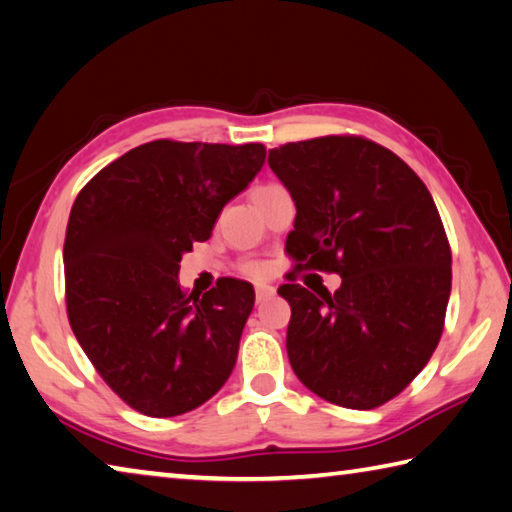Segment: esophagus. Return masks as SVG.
I'll return each instance as SVG.
<instances>
[{
    "mask_svg": "<svg viewBox=\"0 0 512 512\" xmlns=\"http://www.w3.org/2000/svg\"><path fill=\"white\" fill-rule=\"evenodd\" d=\"M273 295H275V286L259 284V286L255 288V300H257V304H259V302H264V300H268V297H273Z\"/></svg>",
    "mask_w": 512,
    "mask_h": 512,
    "instance_id": "esophagus-1",
    "label": "esophagus"
}]
</instances>
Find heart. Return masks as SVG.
I'll return each instance as SVG.
<instances>
[{"instance_id":"obj_1","label":"heart","mask_w":512,"mask_h":512,"mask_svg":"<svg viewBox=\"0 0 512 512\" xmlns=\"http://www.w3.org/2000/svg\"><path fill=\"white\" fill-rule=\"evenodd\" d=\"M266 188H271V185H262V188H257L255 192L266 190ZM241 271H244L248 277H255V280H262V277L268 275V264H264V262H246L244 266H241Z\"/></svg>"}]
</instances>
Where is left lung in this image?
Instances as JSON below:
<instances>
[{
    "instance_id": "obj_1",
    "label": "left lung",
    "mask_w": 512,
    "mask_h": 512,
    "mask_svg": "<svg viewBox=\"0 0 512 512\" xmlns=\"http://www.w3.org/2000/svg\"><path fill=\"white\" fill-rule=\"evenodd\" d=\"M268 165L295 201V271L338 273L336 293L295 277L286 351L313 394L349 410L392 401L439 345L452 253L425 183L369 138L338 134L275 147Z\"/></svg>"
}]
</instances>
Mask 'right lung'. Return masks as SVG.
<instances>
[{
  "label": "right lung",
  "instance_id": "obj_1",
  "mask_svg": "<svg viewBox=\"0 0 512 512\" xmlns=\"http://www.w3.org/2000/svg\"><path fill=\"white\" fill-rule=\"evenodd\" d=\"M264 159L262 143L161 138L102 167L76 197L64 237L69 324L132 410L154 418L190 412L235 367L253 286L221 277L201 297L188 295L179 262L210 237Z\"/></svg>",
  "mask_w": 512,
  "mask_h": 512
}]
</instances>
